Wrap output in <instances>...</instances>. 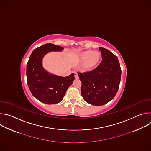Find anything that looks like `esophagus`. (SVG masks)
<instances>
[{
  "instance_id": "1",
  "label": "esophagus",
  "mask_w": 151,
  "mask_h": 151,
  "mask_svg": "<svg viewBox=\"0 0 151 151\" xmlns=\"http://www.w3.org/2000/svg\"><path fill=\"white\" fill-rule=\"evenodd\" d=\"M75 78L76 79H78V78H79L78 75V73H77L76 72H75Z\"/></svg>"
}]
</instances>
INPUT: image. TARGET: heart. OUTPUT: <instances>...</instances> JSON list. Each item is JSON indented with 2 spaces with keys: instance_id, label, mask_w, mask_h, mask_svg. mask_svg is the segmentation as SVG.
<instances>
[{
  "instance_id": "b5f03b06",
  "label": "heart",
  "mask_w": 151,
  "mask_h": 151,
  "mask_svg": "<svg viewBox=\"0 0 151 151\" xmlns=\"http://www.w3.org/2000/svg\"><path fill=\"white\" fill-rule=\"evenodd\" d=\"M81 58L85 61L84 66L85 69H91L96 66L100 60V55L97 52L87 51L81 55Z\"/></svg>"
}]
</instances>
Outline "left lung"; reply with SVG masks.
Masks as SVG:
<instances>
[{"label": "left lung", "mask_w": 151, "mask_h": 151, "mask_svg": "<svg viewBox=\"0 0 151 151\" xmlns=\"http://www.w3.org/2000/svg\"><path fill=\"white\" fill-rule=\"evenodd\" d=\"M102 61L91 71L78 72L82 82L84 100L94 106H102L112 100L119 88L121 69L116 55L100 47Z\"/></svg>", "instance_id": "1"}]
</instances>
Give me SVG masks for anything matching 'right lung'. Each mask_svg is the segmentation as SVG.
Returning a JSON list of instances; mask_svg holds the SVG:
<instances>
[{
  "mask_svg": "<svg viewBox=\"0 0 151 151\" xmlns=\"http://www.w3.org/2000/svg\"><path fill=\"white\" fill-rule=\"evenodd\" d=\"M62 50L51 43L43 45L33 50L27 63L29 88L32 95L42 103L51 104L61 101L75 79L74 73L61 77L50 74L42 68V60L45 54Z\"/></svg>",
  "mask_w": 151,
  "mask_h": 151,
  "instance_id": "1",
  "label": "right lung"
}]
</instances>
